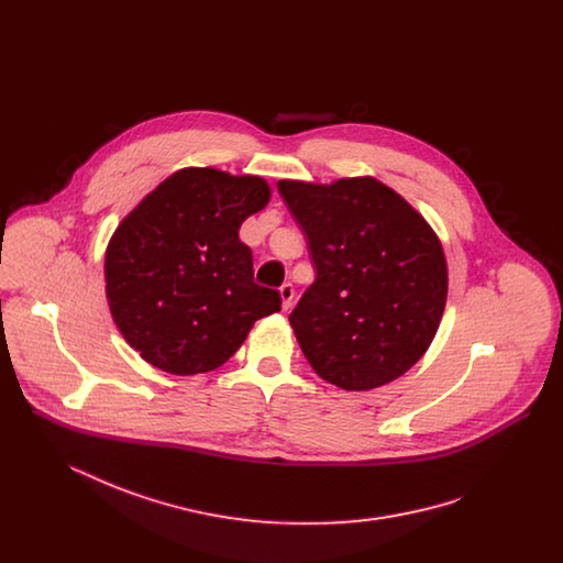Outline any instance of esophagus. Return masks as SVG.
Here are the masks:
<instances>
[{"label": "esophagus", "instance_id": "esophagus-1", "mask_svg": "<svg viewBox=\"0 0 563 563\" xmlns=\"http://www.w3.org/2000/svg\"><path fill=\"white\" fill-rule=\"evenodd\" d=\"M278 294H280V299H283V310H289L291 303H294V285L285 283V285L278 289Z\"/></svg>", "mask_w": 563, "mask_h": 563}]
</instances>
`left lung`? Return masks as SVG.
I'll list each match as a JSON object with an SVG mask.
<instances>
[{
	"mask_svg": "<svg viewBox=\"0 0 563 563\" xmlns=\"http://www.w3.org/2000/svg\"><path fill=\"white\" fill-rule=\"evenodd\" d=\"M317 268L289 321L312 369L372 390L411 369L439 329L448 262L427 219L374 177L280 179Z\"/></svg>",
	"mask_w": 563,
	"mask_h": 563,
	"instance_id": "left-lung-1",
	"label": "left lung"
}]
</instances>
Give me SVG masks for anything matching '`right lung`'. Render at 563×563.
I'll list each match as a JSON object with an SVG mask.
<instances>
[{
	"label": "right lung",
	"mask_w": 563,
	"mask_h": 563,
	"mask_svg": "<svg viewBox=\"0 0 563 563\" xmlns=\"http://www.w3.org/2000/svg\"><path fill=\"white\" fill-rule=\"evenodd\" d=\"M266 179L181 168L115 228L106 294L115 327L143 361L175 375L221 367L280 295L253 280L242 221L269 202Z\"/></svg>",
	"instance_id": "1"
}]
</instances>
